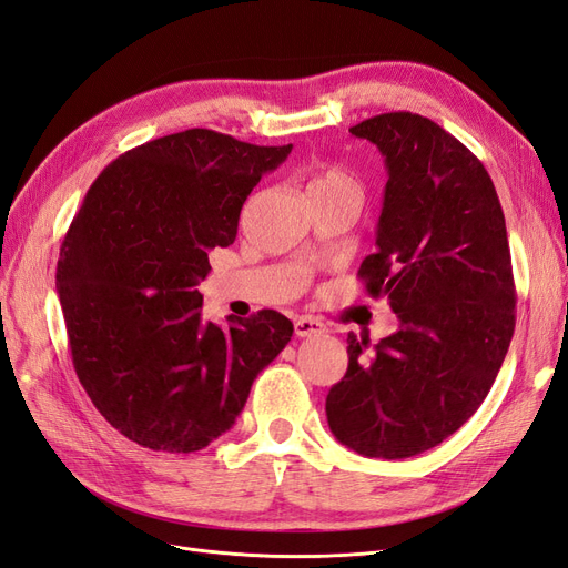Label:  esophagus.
I'll use <instances>...</instances> for the list:
<instances>
[{"label": "esophagus", "instance_id": "obj_1", "mask_svg": "<svg viewBox=\"0 0 568 568\" xmlns=\"http://www.w3.org/2000/svg\"><path fill=\"white\" fill-rule=\"evenodd\" d=\"M293 328H296V336H301V338H312V336L326 334V326L320 320L307 317V315L293 322Z\"/></svg>", "mask_w": 568, "mask_h": 568}]
</instances>
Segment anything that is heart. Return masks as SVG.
I'll list each match as a JSON object with an SVG mask.
<instances>
[{"mask_svg": "<svg viewBox=\"0 0 568 568\" xmlns=\"http://www.w3.org/2000/svg\"><path fill=\"white\" fill-rule=\"evenodd\" d=\"M343 187H355L349 175L341 169H324L320 171L315 179L310 181V192L315 190H343Z\"/></svg>", "mask_w": 568, "mask_h": 568, "instance_id": "b5f03b06", "label": "heart"}]
</instances>
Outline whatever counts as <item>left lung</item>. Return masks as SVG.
Segmentation results:
<instances>
[{"label":"left lung","mask_w":568,"mask_h":568,"mask_svg":"<svg viewBox=\"0 0 568 568\" xmlns=\"http://www.w3.org/2000/svg\"><path fill=\"white\" fill-rule=\"evenodd\" d=\"M385 158L376 253L359 277L399 328L366 352L347 336V371L328 389L334 437L366 458H410L442 444L491 389L515 334V280L491 175L420 114L352 126Z\"/></svg>","instance_id":"8db88e82"}]
</instances>
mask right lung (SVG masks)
Masks as SVG:
<instances>
[{
  "label": "right lung",
  "instance_id": "right-lung-1",
  "mask_svg": "<svg viewBox=\"0 0 568 568\" xmlns=\"http://www.w3.org/2000/svg\"><path fill=\"white\" fill-rule=\"evenodd\" d=\"M293 145L187 129L124 152L72 219L55 270L72 364L101 416L152 452L192 454L234 425L293 324L275 310L202 320L209 251Z\"/></svg>",
  "mask_w": 568,
  "mask_h": 568
}]
</instances>
